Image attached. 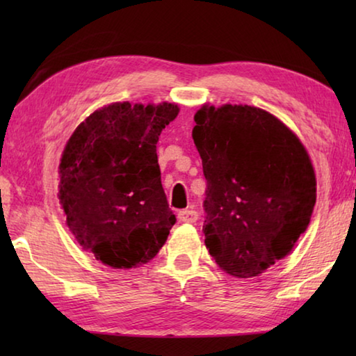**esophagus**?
I'll list each match as a JSON object with an SVG mask.
<instances>
[{
	"mask_svg": "<svg viewBox=\"0 0 356 356\" xmlns=\"http://www.w3.org/2000/svg\"><path fill=\"white\" fill-rule=\"evenodd\" d=\"M177 216L182 222H196L197 212L193 209H185V210H180Z\"/></svg>",
	"mask_w": 356,
	"mask_h": 356,
	"instance_id": "obj_1",
	"label": "esophagus"
}]
</instances>
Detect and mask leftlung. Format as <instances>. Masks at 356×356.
<instances>
[{"instance_id":"left-lung-1","label":"left lung","mask_w":356,"mask_h":356,"mask_svg":"<svg viewBox=\"0 0 356 356\" xmlns=\"http://www.w3.org/2000/svg\"><path fill=\"white\" fill-rule=\"evenodd\" d=\"M195 140L207 180L206 246L221 270L259 276L292 251L309 225L316 174L278 118L248 105H204Z\"/></svg>"}]
</instances>
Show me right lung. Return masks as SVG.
<instances>
[{"instance_id":"1","label":"right lung","mask_w":356,"mask_h":356,"mask_svg":"<svg viewBox=\"0 0 356 356\" xmlns=\"http://www.w3.org/2000/svg\"><path fill=\"white\" fill-rule=\"evenodd\" d=\"M174 104H111L78 125L59 163V202L76 242L113 268L146 264L165 245L176 215L156 159Z\"/></svg>"}]
</instances>
